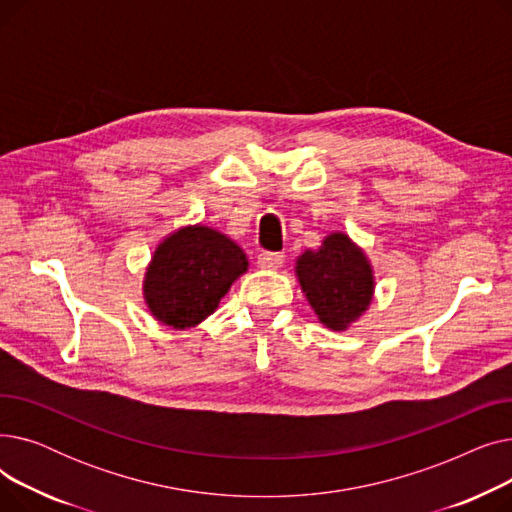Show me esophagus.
Wrapping results in <instances>:
<instances>
[{"label": "esophagus", "mask_w": 512, "mask_h": 512, "mask_svg": "<svg viewBox=\"0 0 512 512\" xmlns=\"http://www.w3.org/2000/svg\"><path fill=\"white\" fill-rule=\"evenodd\" d=\"M257 263L265 270H278V267L284 263V255L282 253H274V251H261L257 255Z\"/></svg>", "instance_id": "obj_1"}]
</instances>
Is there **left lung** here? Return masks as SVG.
<instances>
[{
	"instance_id": "8db88e82",
	"label": "left lung",
	"mask_w": 512,
	"mask_h": 512,
	"mask_svg": "<svg viewBox=\"0 0 512 512\" xmlns=\"http://www.w3.org/2000/svg\"><path fill=\"white\" fill-rule=\"evenodd\" d=\"M297 274L321 324L332 330H344L371 301V267L344 234H332L319 251L301 255Z\"/></svg>"
}]
</instances>
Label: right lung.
<instances>
[{
    "label": "right lung",
    "instance_id": "right-lung-1",
    "mask_svg": "<svg viewBox=\"0 0 512 512\" xmlns=\"http://www.w3.org/2000/svg\"><path fill=\"white\" fill-rule=\"evenodd\" d=\"M249 261L220 232L182 228L157 247L147 270L145 297L151 313L176 330L197 326L220 305Z\"/></svg>",
    "mask_w": 512,
    "mask_h": 512
}]
</instances>
